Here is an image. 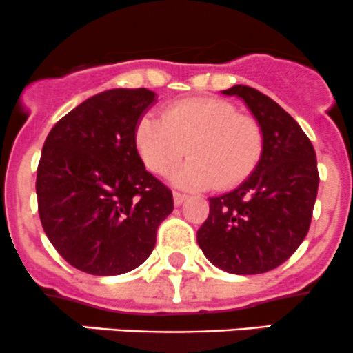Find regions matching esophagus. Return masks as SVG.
Segmentation results:
<instances>
[{
	"mask_svg": "<svg viewBox=\"0 0 353 353\" xmlns=\"http://www.w3.org/2000/svg\"><path fill=\"white\" fill-rule=\"evenodd\" d=\"M174 205L176 206H179V205H183L184 201H186V194H183V193H179V191H174Z\"/></svg>",
	"mask_w": 353,
	"mask_h": 353,
	"instance_id": "obj_1",
	"label": "esophagus"
}]
</instances>
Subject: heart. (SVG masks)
Wrapping results in <instances>:
<instances>
[{"mask_svg":"<svg viewBox=\"0 0 353 353\" xmlns=\"http://www.w3.org/2000/svg\"><path fill=\"white\" fill-rule=\"evenodd\" d=\"M134 141L145 165L159 176L172 172L188 150L191 160L176 174V183L186 188L237 186L251 176L265 147L258 121L220 99H183L167 105L162 117L145 114Z\"/></svg>","mask_w":353,"mask_h":353,"instance_id":"obj_1","label":"heart"}]
</instances>
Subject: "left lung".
<instances>
[{"mask_svg":"<svg viewBox=\"0 0 353 353\" xmlns=\"http://www.w3.org/2000/svg\"><path fill=\"white\" fill-rule=\"evenodd\" d=\"M265 137L251 176L210 199L198 245L212 265L234 275H258L287 261L307 236L318 196L316 152L297 121L256 88L234 85Z\"/></svg>","mask_w":353,"mask_h":353,"instance_id":"8db88e82","label":"left lung"}]
</instances>
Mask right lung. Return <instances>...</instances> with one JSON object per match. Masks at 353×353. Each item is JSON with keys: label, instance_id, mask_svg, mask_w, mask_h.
<instances>
[{"label": "right lung", "instance_id": "add662e5", "mask_svg": "<svg viewBox=\"0 0 353 353\" xmlns=\"http://www.w3.org/2000/svg\"><path fill=\"white\" fill-rule=\"evenodd\" d=\"M155 102L147 88H112L54 124L37 167L39 216L56 251L90 275H123L152 254L172 193L138 155L134 130Z\"/></svg>", "mask_w": 353, "mask_h": 353}]
</instances>
